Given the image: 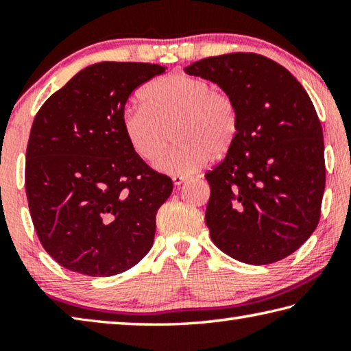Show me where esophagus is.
<instances>
[{
    "label": "esophagus",
    "mask_w": 351,
    "mask_h": 351,
    "mask_svg": "<svg viewBox=\"0 0 351 351\" xmlns=\"http://www.w3.org/2000/svg\"><path fill=\"white\" fill-rule=\"evenodd\" d=\"M171 180H173L175 186H181L182 182H186L189 180V176L187 175H175L173 178H171Z\"/></svg>",
    "instance_id": "1"
}]
</instances>
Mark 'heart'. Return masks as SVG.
Listing matches in <instances>:
<instances>
[{"label":"heart","mask_w":351,"mask_h":351,"mask_svg":"<svg viewBox=\"0 0 351 351\" xmlns=\"http://www.w3.org/2000/svg\"><path fill=\"white\" fill-rule=\"evenodd\" d=\"M142 105L123 112L133 152L147 162L161 156L173 133L176 144L158 161L169 175H190L232 150L241 128L240 106L229 91L204 77L175 73L142 88Z\"/></svg>","instance_id":"heart-1"}]
</instances>
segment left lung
Here are the masks:
<instances>
[{"label": "left lung", "instance_id": "obj_1", "mask_svg": "<svg viewBox=\"0 0 351 351\" xmlns=\"http://www.w3.org/2000/svg\"><path fill=\"white\" fill-rule=\"evenodd\" d=\"M229 91L240 106L239 139L206 173L210 239L230 257L269 265L317 228L325 190L322 125L299 80L254 52L203 58L186 68Z\"/></svg>", "mask_w": 351, "mask_h": 351}]
</instances>
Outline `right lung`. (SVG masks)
Here are the masks:
<instances>
[{"label": "right lung", "instance_id": "1", "mask_svg": "<svg viewBox=\"0 0 351 351\" xmlns=\"http://www.w3.org/2000/svg\"><path fill=\"white\" fill-rule=\"evenodd\" d=\"M162 73L154 63L91 64L35 116L25 169L29 212L41 246L63 268L110 277L150 251L173 182L133 152L122 119L130 94Z\"/></svg>", "mask_w": 351, "mask_h": 351}]
</instances>
